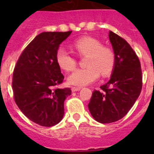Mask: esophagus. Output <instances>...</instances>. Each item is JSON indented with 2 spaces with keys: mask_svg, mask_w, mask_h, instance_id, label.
Here are the masks:
<instances>
[{
  "mask_svg": "<svg viewBox=\"0 0 154 154\" xmlns=\"http://www.w3.org/2000/svg\"><path fill=\"white\" fill-rule=\"evenodd\" d=\"M81 89V87H72V92H77Z\"/></svg>",
  "mask_w": 154,
  "mask_h": 154,
  "instance_id": "1",
  "label": "esophagus"
}]
</instances>
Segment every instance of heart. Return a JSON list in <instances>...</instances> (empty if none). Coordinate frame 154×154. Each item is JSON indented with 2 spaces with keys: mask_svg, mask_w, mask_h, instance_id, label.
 <instances>
[{
  "mask_svg": "<svg viewBox=\"0 0 154 154\" xmlns=\"http://www.w3.org/2000/svg\"><path fill=\"white\" fill-rule=\"evenodd\" d=\"M72 47L79 55H87V67L77 69L69 76L68 82L71 85H89L98 79L100 73L105 77L112 72L115 65L114 52L110 48L102 45L98 39L90 36L82 37L73 42ZM55 59L58 66L66 72L74 70L76 66L75 58L63 48L57 50Z\"/></svg>",
  "mask_w": 154,
  "mask_h": 154,
  "instance_id": "1",
  "label": "heart"
}]
</instances>
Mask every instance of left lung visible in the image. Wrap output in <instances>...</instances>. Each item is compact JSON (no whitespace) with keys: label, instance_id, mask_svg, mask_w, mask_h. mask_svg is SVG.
<instances>
[{"label":"left lung","instance_id":"obj_1","mask_svg":"<svg viewBox=\"0 0 154 154\" xmlns=\"http://www.w3.org/2000/svg\"><path fill=\"white\" fill-rule=\"evenodd\" d=\"M109 41L115 55L112 75L100 90H94L88 107L101 123L119 120L130 111L142 89V70L138 56L123 38L110 31Z\"/></svg>","mask_w":154,"mask_h":154}]
</instances>
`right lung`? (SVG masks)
Masks as SVG:
<instances>
[{
    "label": "right lung",
    "instance_id": "add662e5",
    "mask_svg": "<svg viewBox=\"0 0 154 154\" xmlns=\"http://www.w3.org/2000/svg\"><path fill=\"white\" fill-rule=\"evenodd\" d=\"M42 32L37 35L19 57L13 72L14 99L30 120L42 126L58 123L64 116V102L70 88L58 89L64 75L55 59L56 51L71 35Z\"/></svg>",
    "mask_w": 154,
    "mask_h": 154
}]
</instances>
